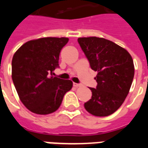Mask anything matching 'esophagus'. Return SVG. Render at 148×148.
Wrapping results in <instances>:
<instances>
[{
	"label": "esophagus",
	"mask_w": 148,
	"mask_h": 148,
	"mask_svg": "<svg viewBox=\"0 0 148 148\" xmlns=\"http://www.w3.org/2000/svg\"><path fill=\"white\" fill-rule=\"evenodd\" d=\"M74 85V87H76V88H77V87H80L82 86V84H78V83H74L73 84Z\"/></svg>",
	"instance_id": "esophagus-1"
}]
</instances>
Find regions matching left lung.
Masks as SVG:
<instances>
[{"instance_id": "1", "label": "left lung", "mask_w": 148, "mask_h": 148, "mask_svg": "<svg viewBox=\"0 0 148 148\" xmlns=\"http://www.w3.org/2000/svg\"><path fill=\"white\" fill-rule=\"evenodd\" d=\"M77 42L97 72L96 89L90 88L92 97L84 104L93 116H107L116 111L128 94L134 77V64L128 52L115 42L98 37L78 38Z\"/></svg>"}]
</instances>
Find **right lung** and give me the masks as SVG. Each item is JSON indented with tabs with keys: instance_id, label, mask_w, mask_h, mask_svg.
<instances>
[{
	"instance_id": "add662e5",
	"label": "right lung",
	"mask_w": 148,
	"mask_h": 148,
	"mask_svg": "<svg viewBox=\"0 0 148 148\" xmlns=\"http://www.w3.org/2000/svg\"><path fill=\"white\" fill-rule=\"evenodd\" d=\"M69 39L47 37L25 42L12 61V77L20 99L34 113L50 114L61 106L71 80L53 77L62 48Z\"/></svg>"
}]
</instances>
